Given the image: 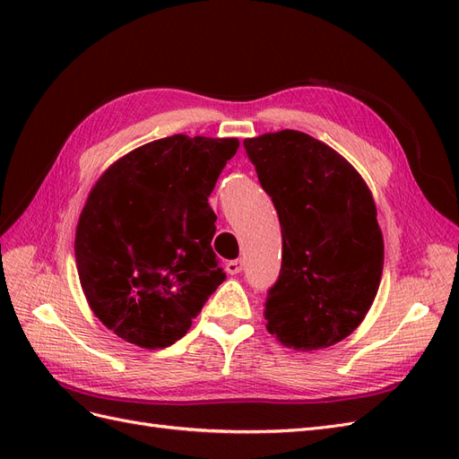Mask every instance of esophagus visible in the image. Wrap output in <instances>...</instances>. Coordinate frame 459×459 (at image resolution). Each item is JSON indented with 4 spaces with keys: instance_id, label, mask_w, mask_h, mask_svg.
<instances>
[{
    "instance_id": "34e87169",
    "label": "esophagus",
    "mask_w": 459,
    "mask_h": 459,
    "mask_svg": "<svg viewBox=\"0 0 459 459\" xmlns=\"http://www.w3.org/2000/svg\"><path fill=\"white\" fill-rule=\"evenodd\" d=\"M243 270V260H230L228 264H226V272L228 273H231V275H235V273H239Z\"/></svg>"
}]
</instances>
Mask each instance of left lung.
<instances>
[{"mask_svg":"<svg viewBox=\"0 0 459 459\" xmlns=\"http://www.w3.org/2000/svg\"><path fill=\"white\" fill-rule=\"evenodd\" d=\"M243 145L283 238L266 327L290 349H325L362 324L381 283L385 247L371 191L349 160L308 134L281 130Z\"/></svg>","mask_w":459,"mask_h":459,"instance_id":"8db88e82","label":"left lung"}]
</instances>
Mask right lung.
<instances>
[{
  "mask_svg": "<svg viewBox=\"0 0 459 459\" xmlns=\"http://www.w3.org/2000/svg\"><path fill=\"white\" fill-rule=\"evenodd\" d=\"M238 147L235 137L176 134L134 149L97 179L74 255L90 308L120 339L174 344L226 280L208 197Z\"/></svg>",
  "mask_w": 459,
  "mask_h": 459,
  "instance_id": "1",
  "label": "right lung"
}]
</instances>
